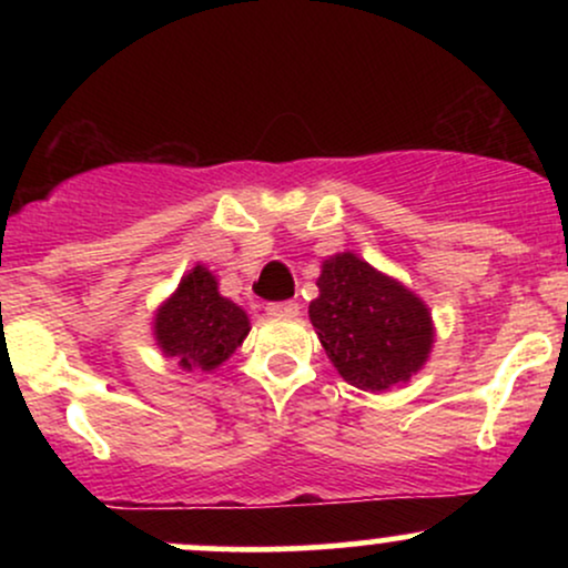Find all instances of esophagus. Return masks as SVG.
<instances>
[{
  "instance_id": "1",
  "label": "esophagus",
  "mask_w": 568,
  "mask_h": 568,
  "mask_svg": "<svg viewBox=\"0 0 568 568\" xmlns=\"http://www.w3.org/2000/svg\"><path fill=\"white\" fill-rule=\"evenodd\" d=\"M266 315L270 317H296L298 304L296 302H272L266 306Z\"/></svg>"
}]
</instances>
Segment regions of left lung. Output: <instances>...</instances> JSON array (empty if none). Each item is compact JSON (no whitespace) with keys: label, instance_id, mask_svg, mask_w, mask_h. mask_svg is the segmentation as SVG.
<instances>
[{"label":"left lung","instance_id":"obj_1","mask_svg":"<svg viewBox=\"0 0 568 568\" xmlns=\"http://www.w3.org/2000/svg\"><path fill=\"white\" fill-rule=\"evenodd\" d=\"M310 321L338 374L368 393L408 382L433 347L427 306L355 253H338L317 277Z\"/></svg>","mask_w":568,"mask_h":568}]
</instances>
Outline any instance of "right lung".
Returning <instances> with one entry per match:
<instances>
[{"mask_svg":"<svg viewBox=\"0 0 568 568\" xmlns=\"http://www.w3.org/2000/svg\"><path fill=\"white\" fill-rule=\"evenodd\" d=\"M247 315L219 293L205 266H194L158 312L154 336L184 371H213L243 344Z\"/></svg>","mask_w":568,"mask_h":568,"instance_id":"obj_1","label":"right lung"}]
</instances>
